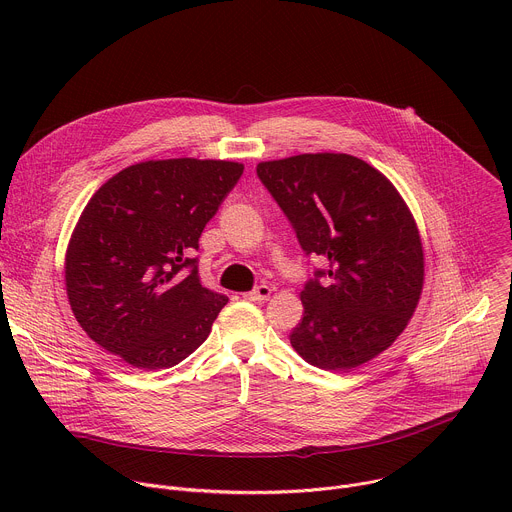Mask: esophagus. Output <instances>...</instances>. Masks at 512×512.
Listing matches in <instances>:
<instances>
[{
  "instance_id": "obj_1",
  "label": "esophagus",
  "mask_w": 512,
  "mask_h": 512,
  "mask_svg": "<svg viewBox=\"0 0 512 512\" xmlns=\"http://www.w3.org/2000/svg\"><path fill=\"white\" fill-rule=\"evenodd\" d=\"M269 296H271L269 285H259L253 291H247V294H243V298L251 300V302H263V300H269Z\"/></svg>"
}]
</instances>
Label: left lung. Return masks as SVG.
Here are the masks:
<instances>
[{"label": "left lung", "instance_id": "left-lung-1", "mask_svg": "<svg viewBox=\"0 0 512 512\" xmlns=\"http://www.w3.org/2000/svg\"><path fill=\"white\" fill-rule=\"evenodd\" d=\"M257 176L306 255L328 261L300 294L304 318L291 346L324 371H350L387 350L419 304L425 273L397 188L364 160L328 152L261 162Z\"/></svg>", "mask_w": 512, "mask_h": 512}]
</instances>
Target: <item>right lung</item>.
Wrapping results in <instances>:
<instances>
[{
  "mask_svg": "<svg viewBox=\"0 0 512 512\" xmlns=\"http://www.w3.org/2000/svg\"><path fill=\"white\" fill-rule=\"evenodd\" d=\"M245 166L150 160L109 178L70 235L64 281L91 340L133 369H170L210 334L229 302L200 283L198 239Z\"/></svg>",
  "mask_w": 512,
  "mask_h": 512,
  "instance_id": "obj_1",
  "label": "right lung"
}]
</instances>
